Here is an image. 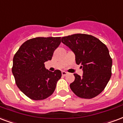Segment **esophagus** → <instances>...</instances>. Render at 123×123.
I'll return each instance as SVG.
<instances>
[{
  "instance_id": "esophagus-1",
  "label": "esophagus",
  "mask_w": 123,
  "mask_h": 123,
  "mask_svg": "<svg viewBox=\"0 0 123 123\" xmlns=\"http://www.w3.org/2000/svg\"><path fill=\"white\" fill-rule=\"evenodd\" d=\"M62 76H66L67 74V72L65 71H62Z\"/></svg>"
}]
</instances>
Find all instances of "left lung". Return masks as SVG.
Segmentation results:
<instances>
[{
    "label": "left lung",
    "instance_id": "1",
    "mask_svg": "<svg viewBox=\"0 0 123 123\" xmlns=\"http://www.w3.org/2000/svg\"><path fill=\"white\" fill-rule=\"evenodd\" d=\"M62 42L75 54L76 64H81L83 76L74 74L70 87L76 95L92 98L104 89L111 76L112 60L108 48L91 35L76 34L62 37Z\"/></svg>",
    "mask_w": 123,
    "mask_h": 123
}]
</instances>
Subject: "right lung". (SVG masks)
Returning <instances> with one entry per match:
<instances>
[{"label":"right lung","instance_id":"right-lung-1","mask_svg":"<svg viewBox=\"0 0 123 123\" xmlns=\"http://www.w3.org/2000/svg\"><path fill=\"white\" fill-rule=\"evenodd\" d=\"M60 37H35L19 47L13 59L12 73L19 89L30 99L43 100L54 93L62 76L60 70L51 72L44 63L51 60Z\"/></svg>","mask_w":123,"mask_h":123}]
</instances>
